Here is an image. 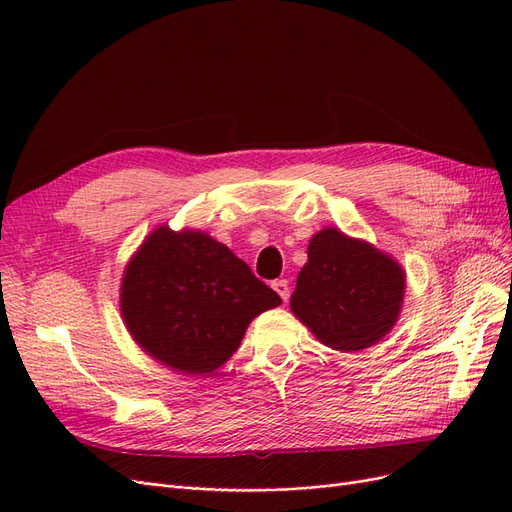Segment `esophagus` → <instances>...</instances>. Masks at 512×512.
Returning a JSON list of instances; mask_svg holds the SVG:
<instances>
[{"label":"esophagus","instance_id":"esophagus-1","mask_svg":"<svg viewBox=\"0 0 512 512\" xmlns=\"http://www.w3.org/2000/svg\"><path fill=\"white\" fill-rule=\"evenodd\" d=\"M271 286H273V290H275L277 294H280L282 301H288V299H290V286H288L286 280H275Z\"/></svg>","mask_w":512,"mask_h":512}]
</instances>
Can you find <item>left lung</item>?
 <instances>
[{
    "label": "left lung",
    "mask_w": 512,
    "mask_h": 512,
    "mask_svg": "<svg viewBox=\"0 0 512 512\" xmlns=\"http://www.w3.org/2000/svg\"><path fill=\"white\" fill-rule=\"evenodd\" d=\"M406 273L367 241L324 228L307 245L290 309L324 346L356 352L378 344L401 312Z\"/></svg>",
    "instance_id": "8db88e82"
}]
</instances>
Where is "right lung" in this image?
<instances>
[{"label": "right lung", "instance_id": "1", "mask_svg": "<svg viewBox=\"0 0 512 512\" xmlns=\"http://www.w3.org/2000/svg\"><path fill=\"white\" fill-rule=\"evenodd\" d=\"M121 316L134 342L181 374H209L239 348L250 322L282 303L207 232L160 226L121 280Z\"/></svg>", "mask_w": 512, "mask_h": 512}]
</instances>
